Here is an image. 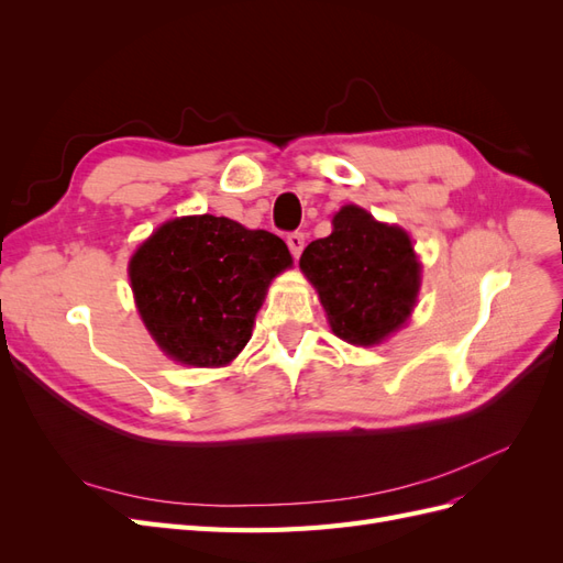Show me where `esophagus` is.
<instances>
[{
  "label": "esophagus",
  "mask_w": 563,
  "mask_h": 563,
  "mask_svg": "<svg viewBox=\"0 0 563 563\" xmlns=\"http://www.w3.org/2000/svg\"><path fill=\"white\" fill-rule=\"evenodd\" d=\"M286 244H288V249H291L294 258H298V255H300L302 249H305V234H302V232H291V234L286 236Z\"/></svg>",
  "instance_id": "1"
}]
</instances>
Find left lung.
<instances>
[{"label":"left lung","instance_id":"8db88e82","mask_svg":"<svg viewBox=\"0 0 563 563\" xmlns=\"http://www.w3.org/2000/svg\"><path fill=\"white\" fill-rule=\"evenodd\" d=\"M300 269L317 288L333 333L352 345H378L397 331L420 286L408 234L352 203L333 216L329 236L302 251Z\"/></svg>","mask_w":563,"mask_h":563}]
</instances>
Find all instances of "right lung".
Masks as SVG:
<instances>
[{
    "label": "right lung",
    "instance_id": "1",
    "mask_svg": "<svg viewBox=\"0 0 563 563\" xmlns=\"http://www.w3.org/2000/svg\"><path fill=\"white\" fill-rule=\"evenodd\" d=\"M291 265L277 234L230 218L168 220L129 265L135 305L176 362L223 366L244 350L269 282Z\"/></svg>",
    "mask_w": 563,
    "mask_h": 563
}]
</instances>
